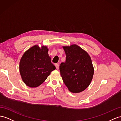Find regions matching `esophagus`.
Masks as SVG:
<instances>
[{
  "instance_id": "obj_1",
  "label": "esophagus",
  "mask_w": 121,
  "mask_h": 121,
  "mask_svg": "<svg viewBox=\"0 0 121 121\" xmlns=\"http://www.w3.org/2000/svg\"><path fill=\"white\" fill-rule=\"evenodd\" d=\"M55 66L56 67V69L58 70V69H59V65L58 64H55Z\"/></svg>"
}]
</instances>
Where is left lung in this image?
<instances>
[{"label":"left lung","instance_id":"obj_1","mask_svg":"<svg viewBox=\"0 0 121 121\" xmlns=\"http://www.w3.org/2000/svg\"><path fill=\"white\" fill-rule=\"evenodd\" d=\"M66 55L60 66V75L70 92L79 93L89 86L94 69L88 53L76 45L63 47Z\"/></svg>","mask_w":121,"mask_h":121}]
</instances>
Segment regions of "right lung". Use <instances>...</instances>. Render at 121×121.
<instances>
[{"instance_id": "obj_1", "label": "right lung", "mask_w": 121, "mask_h": 121, "mask_svg": "<svg viewBox=\"0 0 121 121\" xmlns=\"http://www.w3.org/2000/svg\"><path fill=\"white\" fill-rule=\"evenodd\" d=\"M46 46L38 45L28 49L20 60L19 71L23 82L28 86L34 88L43 83L55 67L48 55Z\"/></svg>"}]
</instances>
